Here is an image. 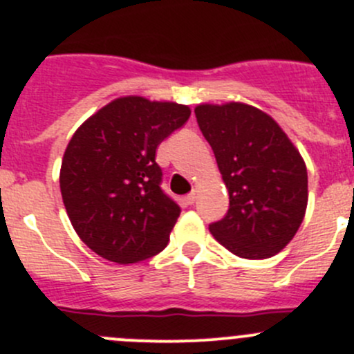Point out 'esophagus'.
Listing matches in <instances>:
<instances>
[{
  "mask_svg": "<svg viewBox=\"0 0 354 354\" xmlns=\"http://www.w3.org/2000/svg\"><path fill=\"white\" fill-rule=\"evenodd\" d=\"M196 198H198V189H192V191L185 196V203H187V205H192V203L196 201Z\"/></svg>",
  "mask_w": 354,
  "mask_h": 354,
  "instance_id": "34e87169",
  "label": "esophagus"
}]
</instances>
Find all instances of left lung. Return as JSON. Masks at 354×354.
Returning a JSON list of instances; mask_svg holds the SVG:
<instances>
[{
	"instance_id": "1",
	"label": "left lung",
	"mask_w": 354,
	"mask_h": 354,
	"mask_svg": "<svg viewBox=\"0 0 354 354\" xmlns=\"http://www.w3.org/2000/svg\"><path fill=\"white\" fill-rule=\"evenodd\" d=\"M196 120L229 191V212L209 232L230 253L263 260L296 236L308 205V174L281 125L244 103L198 104Z\"/></svg>"
}]
</instances>
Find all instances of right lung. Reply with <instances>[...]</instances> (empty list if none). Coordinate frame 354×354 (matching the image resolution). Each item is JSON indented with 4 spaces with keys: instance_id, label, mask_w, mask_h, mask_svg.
Here are the masks:
<instances>
[{
    "instance_id": "add662e5",
    "label": "right lung",
    "mask_w": 354,
    "mask_h": 354,
    "mask_svg": "<svg viewBox=\"0 0 354 354\" xmlns=\"http://www.w3.org/2000/svg\"><path fill=\"white\" fill-rule=\"evenodd\" d=\"M189 115L172 101L117 97L70 139L59 170L63 205L77 236L104 260L138 263L169 243L180 206L160 187L156 148Z\"/></svg>"
}]
</instances>
